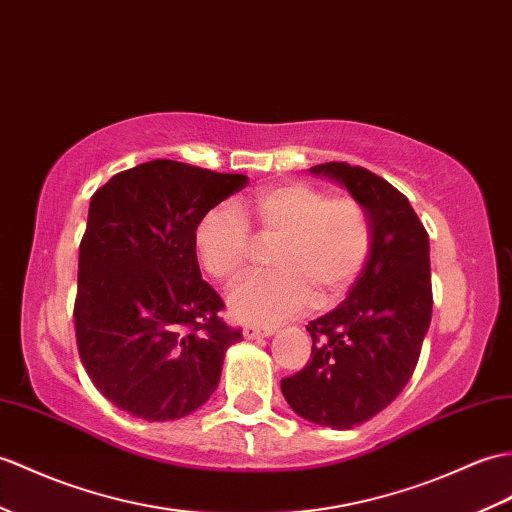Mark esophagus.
Returning <instances> with one entry per match:
<instances>
[{"label": "esophagus", "mask_w": 512, "mask_h": 512, "mask_svg": "<svg viewBox=\"0 0 512 512\" xmlns=\"http://www.w3.org/2000/svg\"><path fill=\"white\" fill-rule=\"evenodd\" d=\"M242 334L246 340H255V338H268L275 334V329H261V327H255V325H246L242 329Z\"/></svg>", "instance_id": "esophagus-1"}]
</instances>
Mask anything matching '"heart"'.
<instances>
[{
    "label": "heart",
    "instance_id": "b5f03b06",
    "mask_svg": "<svg viewBox=\"0 0 512 512\" xmlns=\"http://www.w3.org/2000/svg\"><path fill=\"white\" fill-rule=\"evenodd\" d=\"M277 244L275 272L248 277L229 292V312L242 323L275 327L318 305L340 301L371 253V224L351 198H329L323 189L288 183L259 192L246 207H220L196 229V255L209 277L233 281L251 264L257 244Z\"/></svg>",
    "mask_w": 512,
    "mask_h": 512
}]
</instances>
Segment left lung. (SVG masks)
<instances>
[{
	"label": "left lung",
	"mask_w": 512,
	"mask_h": 512,
	"mask_svg": "<svg viewBox=\"0 0 512 512\" xmlns=\"http://www.w3.org/2000/svg\"><path fill=\"white\" fill-rule=\"evenodd\" d=\"M312 174L347 189L371 224L366 266L336 310L312 320V358L281 379L301 419L351 430L410 382L432 320L430 237L410 200L382 176L349 163H320Z\"/></svg>",
	"instance_id": "1"
}]
</instances>
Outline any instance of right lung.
I'll use <instances>...</instances> for the list:
<instances>
[{"label": "right lung", "instance_id": "right-lung-1", "mask_svg": "<svg viewBox=\"0 0 512 512\" xmlns=\"http://www.w3.org/2000/svg\"><path fill=\"white\" fill-rule=\"evenodd\" d=\"M248 185L157 159L115 174L91 196L74 307L80 360L113 406L144 421H174L218 388L224 353L242 340L202 281L196 229Z\"/></svg>", "mask_w": 512, "mask_h": 512}]
</instances>
